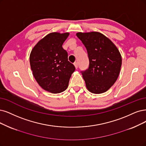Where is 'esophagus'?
Returning <instances> with one entry per match:
<instances>
[{"label": "esophagus", "instance_id": "34e87169", "mask_svg": "<svg viewBox=\"0 0 146 146\" xmlns=\"http://www.w3.org/2000/svg\"><path fill=\"white\" fill-rule=\"evenodd\" d=\"M74 67H75V68H76V69L78 68V63L77 62H74Z\"/></svg>", "mask_w": 146, "mask_h": 146}]
</instances>
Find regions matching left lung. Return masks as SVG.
I'll return each instance as SVG.
<instances>
[{"mask_svg":"<svg viewBox=\"0 0 146 146\" xmlns=\"http://www.w3.org/2000/svg\"><path fill=\"white\" fill-rule=\"evenodd\" d=\"M76 36L87 48L89 59L88 68L80 72L86 87L92 93L106 92L119 76L122 62L119 50L100 32H78Z\"/></svg>","mask_w":146,"mask_h":146,"instance_id":"left-lung-1","label":"left lung"}]
</instances>
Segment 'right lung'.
Masks as SVG:
<instances>
[{
    "label": "right lung",
    "mask_w": 146,
    "mask_h": 146,
    "mask_svg": "<svg viewBox=\"0 0 146 146\" xmlns=\"http://www.w3.org/2000/svg\"><path fill=\"white\" fill-rule=\"evenodd\" d=\"M68 35V32L48 34L38 41L30 54L31 68L35 80L42 89L52 93L66 90L75 70L62 47Z\"/></svg>",
    "instance_id": "add662e5"
}]
</instances>
